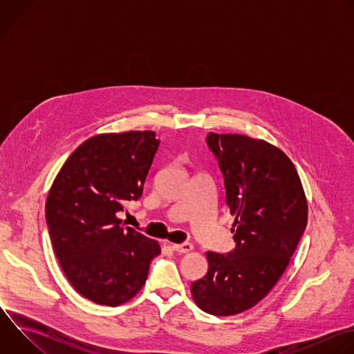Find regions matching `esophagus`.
<instances>
[{"instance_id": "1", "label": "esophagus", "mask_w": 354, "mask_h": 354, "mask_svg": "<svg viewBox=\"0 0 354 354\" xmlns=\"http://www.w3.org/2000/svg\"><path fill=\"white\" fill-rule=\"evenodd\" d=\"M172 249L175 252H178V254H187V252H190L193 249V245L189 243V242H183V243H174L172 245Z\"/></svg>"}]
</instances>
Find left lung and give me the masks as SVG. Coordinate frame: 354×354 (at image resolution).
<instances>
[{"label": "left lung", "mask_w": 354, "mask_h": 354, "mask_svg": "<svg viewBox=\"0 0 354 354\" xmlns=\"http://www.w3.org/2000/svg\"><path fill=\"white\" fill-rule=\"evenodd\" d=\"M235 217V248L207 252L209 270L193 281L198 308L217 317L257 306L284 273L307 227L308 206L299 176L281 149L241 134L206 137Z\"/></svg>", "instance_id": "obj_1"}]
</instances>
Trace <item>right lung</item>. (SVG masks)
<instances>
[{
    "instance_id": "obj_1",
    "label": "right lung",
    "mask_w": 354,
    "mask_h": 354,
    "mask_svg": "<svg viewBox=\"0 0 354 354\" xmlns=\"http://www.w3.org/2000/svg\"><path fill=\"white\" fill-rule=\"evenodd\" d=\"M158 147L154 131L93 136L68 157L48 192L55 254L71 286L96 304L116 307L133 298L161 252L116 216L141 197Z\"/></svg>"
}]
</instances>
